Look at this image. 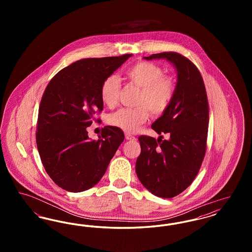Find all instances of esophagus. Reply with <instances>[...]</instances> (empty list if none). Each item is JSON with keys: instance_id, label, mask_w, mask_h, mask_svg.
<instances>
[{"instance_id": "34e87169", "label": "esophagus", "mask_w": 252, "mask_h": 252, "mask_svg": "<svg viewBox=\"0 0 252 252\" xmlns=\"http://www.w3.org/2000/svg\"><path fill=\"white\" fill-rule=\"evenodd\" d=\"M125 136H126V140H135V137L132 136L131 134H129V133H126Z\"/></svg>"}]
</instances>
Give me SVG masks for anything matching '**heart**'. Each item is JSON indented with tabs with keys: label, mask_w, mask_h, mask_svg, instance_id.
Returning <instances> with one entry per match:
<instances>
[{
	"label": "heart",
	"mask_w": 252,
	"mask_h": 252,
	"mask_svg": "<svg viewBox=\"0 0 252 252\" xmlns=\"http://www.w3.org/2000/svg\"><path fill=\"white\" fill-rule=\"evenodd\" d=\"M125 76L130 84L141 89L137 108H120L108 116V124L126 132H135L152 116L159 117L170 108L177 91L175 80L165 75L164 70L153 62L139 61L130 66ZM121 82L109 75L100 87V97L105 106L114 108L119 101Z\"/></svg>",
	"instance_id": "heart-1"
}]
</instances>
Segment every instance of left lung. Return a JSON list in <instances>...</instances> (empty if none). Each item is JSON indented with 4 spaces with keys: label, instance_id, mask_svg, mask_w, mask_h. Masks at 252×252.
<instances>
[{
    "label": "left lung",
    "instance_id": "1",
    "mask_svg": "<svg viewBox=\"0 0 252 252\" xmlns=\"http://www.w3.org/2000/svg\"><path fill=\"white\" fill-rule=\"evenodd\" d=\"M144 59H166L178 71L175 98L152 125V129L167 133L169 139L140 136L141 154L136 161V173L144 187L158 197L171 198L191 185L201 167L209 127L208 97L200 72L186 57L163 52Z\"/></svg>",
    "mask_w": 252,
    "mask_h": 252
}]
</instances>
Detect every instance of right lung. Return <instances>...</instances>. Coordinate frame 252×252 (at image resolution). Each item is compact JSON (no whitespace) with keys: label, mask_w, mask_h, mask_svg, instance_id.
<instances>
[{"label":"right lung","mask_w":252,"mask_h":252,"mask_svg":"<svg viewBox=\"0 0 252 252\" xmlns=\"http://www.w3.org/2000/svg\"><path fill=\"white\" fill-rule=\"evenodd\" d=\"M77 60L58 72L40 101L36 142L43 167L60 188L83 192L94 186L107 171L125 135L107 126L98 140L90 141L87 127L103 110L100 87L131 57Z\"/></svg>","instance_id":"add662e5"}]
</instances>
